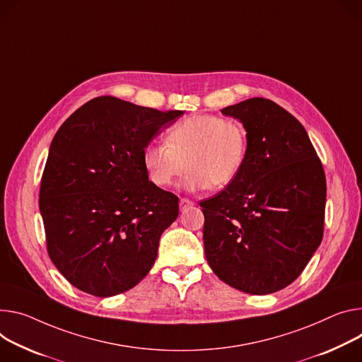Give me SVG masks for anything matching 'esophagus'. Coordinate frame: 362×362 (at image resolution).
<instances>
[{
  "mask_svg": "<svg viewBox=\"0 0 362 362\" xmlns=\"http://www.w3.org/2000/svg\"><path fill=\"white\" fill-rule=\"evenodd\" d=\"M179 205H180V211H186V209H189V208L193 206V201H190V199H187V198H182L180 202H179Z\"/></svg>",
  "mask_w": 362,
  "mask_h": 362,
  "instance_id": "esophagus-1",
  "label": "esophagus"
}]
</instances>
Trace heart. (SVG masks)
I'll use <instances>...</instances> for the list:
<instances>
[{
	"label": "heart",
	"instance_id": "heart-1",
	"mask_svg": "<svg viewBox=\"0 0 362 362\" xmlns=\"http://www.w3.org/2000/svg\"><path fill=\"white\" fill-rule=\"evenodd\" d=\"M247 154L248 133L241 121L199 114L173 124L166 143H148L143 163L156 186H172L187 168L183 180L187 190H219L237 179Z\"/></svg>",
	"mask_w": 362,
	"mask_h": 362
}]
</instances>
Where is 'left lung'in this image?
Listing matches in <instances>:
<instances>
[{"instance_id": "1", "label": "left lung", "mask_w": 362, "mask_h": 362, "mask_svg": "<svg viewBox=\"0 0 362 362\" xmlns=\"http://www.w3.org/2000/svg\"><path fill=\"white\" fill-rule=\"evenodd\" d=\"M248 133L237 179L202 201L208 264L226 284L270 294L298 279L323 238L326 179L305 127L266 98L226 107Z\"/></svg>"}]
</instances>
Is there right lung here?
Listing matches in <instances>:
<instances>
[{
  "label": "right lung",
  "mask_w": 362,
  "mask_h": 362,
  "mask_svg": "<svg viewBox=\"0 0 362 362\" xmlns=\"http://www.w3.org/2000/svg\"><path fill=\"white\" fill-rule=\"evenodd\" d=\"M183 111L98 96L57 129L42 176L46 247L72 286L110 298L151 270L179 198L148 180L144 147Z\"/></svg>",
  "instance_id": "add662e5"
}]
</instances>
